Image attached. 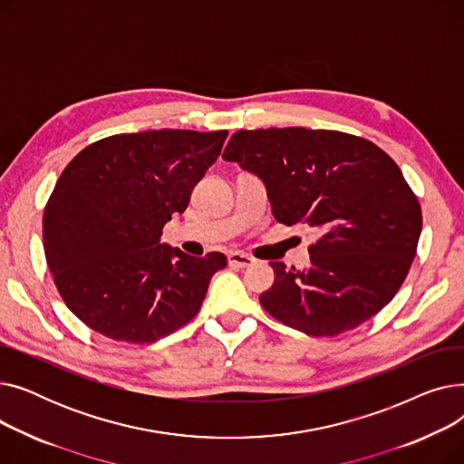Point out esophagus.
Segmentation results:
<instances>
[{
	"label": "esophagus",
	"mask_w": 464,
	"mask_h": 464,
	"mask_svg": "<svg viewBox=\"0 0 464 464\" xmlns=\"http://www.w3.org/2000/svg\"><path fill=\"white\" fill-rule=\"evenodd\" d=\"M227 261H229L231 266H237V269H248V266H252V265L256 263L254 257H250V256H246V254H240V252L229 254Z\"/></svg>",
	"instance_id": "obj_1"
}]
</instances>
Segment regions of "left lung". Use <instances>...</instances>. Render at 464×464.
I'll return each mask as SVG.
<instances>
[{"label":"left lung","instance_id":"left-lung-1","mask_svg":"<svg viewBox=\"0 0 464 464\" xmlns=\"http://www.w3.org/2000/svg\"><path fill=\"white\" fill-rule=\"evenodd\" d=\"M222 158L263 180L276 222L320 237L306 269L271 263L275 284L259 303L273 318L334 336L395 297L416 257L421 207L376 144L329 130H240Z\"/></svg>","mask_w":464,"mask_h":464}]
</instances>
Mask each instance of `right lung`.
<instances>
[{
    "label": "right lung",
    "instance_id": "add662e5",
    "mask_svg": "<svg viewBox=\"0 0 464 464\" xmlns=\"http://www.w3.org/2000/svg\"><path fill=\"white\" fill-rule=\"evenodd\" d=\"M227 131L150 130L97 140L63 169L43 214L48 269L69 310L95 333L152 344L199 312L224 254L161 242Z\"/></svg>",
    "mask_w": 464,
    "mask_h": 464
}]
</instances>
